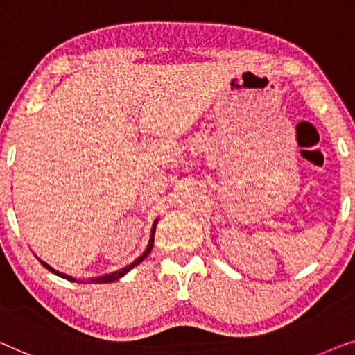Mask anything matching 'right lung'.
Segmentation results:
<instances>
[{
    "instance_id": "right-lung-1",
    "label": "right lung",
    "mask_w": 355,
    "mask_h": 355,
    "mask_svg": "<svg viewBox=\"0 0 355 355\" xmlns=\"http://www.w3.org/2000/svg\"><path fill=\"white\" fill-rule=\"evenodd\" d=\"M156 225H157V218L156 220H154V223H153V230H151V238H149V243H148V248H146V251H144L141 256H139L137 261H133L132 263H130V266H127V267H123V268H121V270H117V272H112V273H107V275H103V277H98V278H89L88 279V283H96V284H103V283H112V282H116V279H119V278H122L123 275H125V273H128L130 270H132L133 267H137L138 263H141L144 259L148 257V254L151 252V249H153V244H154V233H156ZM40 261V259H38ZM42 262V266L43 267H46L49 272L51 273H54V275H58V277H61V278H66V279H69V282H77V283H83V279H77V278H73V277H71V275H66V273H61V272H58V270H54V268L51 267V266H48L46 262H43V261H40Z\"/></svg>"
}]
</instances>
